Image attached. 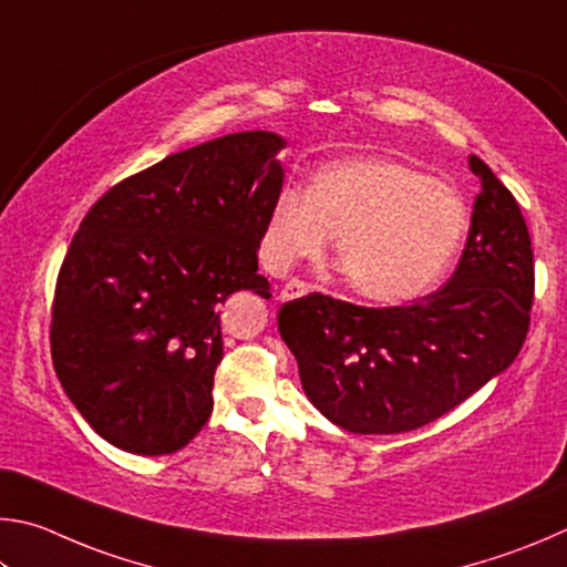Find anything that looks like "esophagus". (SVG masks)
<instances>
[{"mask_svg":"<svg viewBox=\"0 0 567 567\" xmlns=\"http://www.w3.org/2000/svg\"><path fill=\"white\" fill-rule=\"evenodd\" d=\"M311 291L309 284L299 281V278H293V281H289L284 286L281 291H278V301H293V299H301V296H306Z\"/></svg>","mask_w":567,"mask_h":567,"instance_id":"1","label":"esophagus"}]
</instances>
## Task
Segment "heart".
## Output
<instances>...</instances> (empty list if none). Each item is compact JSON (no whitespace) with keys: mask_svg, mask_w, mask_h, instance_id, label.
I'll use <instances>...</instances> for the list:
<instances>
[{"mask_svg":"<svg viewBox=\"0 0 567 567\" xmlns=\"http://www.w3.org/2000/svg\"><path fill=\"white\" fill-rule=\"evenodd\" d=\"M468 208L451 186L393 158H341L309 194L284 188L266 221L264 258L284 271L319 258L336 236V261L361 299L395 306L429 293L453 261Z\"/></svg>","mask_w":567,"mask_h":567,"instance_id":"b5f03b06","label":"heart"}]
</instances>
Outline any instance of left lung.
I'll list each match as a JSON object with an SVG mask.
<instances>
[{"instance_id":"obj_1","label":"left lung","mask_w":567,"mask_h":567,"mask_svg":"<svg viewBox=\"0 0 567 567\" xmlns=\"http://www.w3.org/2000/svg\"><path fill=\"white\" fill-rule=\"evenodd\" d=\"M471 231L451 281L413 306L363 309L311 293L278 311L309 401L361 435L415 431L453 411L520 353L533 248L520 206L478 156Z\"/></svg>"}]
</instances>
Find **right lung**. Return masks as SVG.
Returning a JSON list of instances; mask_svg holds the SVG:
<instances>
[{"label":"right lung","instance_id":"right-lung-1","mask_svg":"<svg viewBox=\"0 0 567 567\" xmlns=\"http://www.w3.org/2000/svg\"><path fill=\"white\" fill-rule=\"evenodd\" d=\"M274 132L166 156L89 208L56 278L52 361L84 421L136 455L182 451L214 409L221 306L261 299L258 246L284 186Z\"/></svg>","mask_w":567,"mask_h":567}]
</instances>
